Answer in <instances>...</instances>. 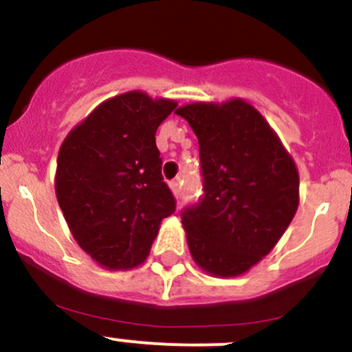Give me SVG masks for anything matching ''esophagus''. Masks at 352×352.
I'll list each match as a JSON object with an SVG mask.
<instances>
[{"label": "esophagus", "mask_w": 352, "mask_h": 352, "mask_svg": "<svg viewBox=\"0 0 352 352\" xmlns=\"http://www.w3.org/2000/svg\"><path fill=\"white\" fill-rule=\"evenodd\" d=\"M180 186H182L180 179H175V180H172V182H170V190H172V194L177 199L180 197Z\"/></svg>", "instance_id": "1"}]
</instances>
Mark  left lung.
Instances as JSON below:
<instances>
[{
    "label": "left lung",
    "instance_id": "left-lung-1",
    "mask_svg": "<svg viewBox=\"0 0 352 352\" xmlns=\"http://www.w3.org/2000/svg\"><path fill=\"white\" fill-rule=\"evenodd\" d=\"M199 141L201 202L182 212L194 262L216 278L242 276L262 261L300 202L293 156L254 105L242 98L175 110Z\"/></svg>",
    "mask_w": 352,
    "mask_h": 352
}]
</instances>
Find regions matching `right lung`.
<instances>
[{"instance_id":"1","label":"right lung","mask_w":352,"mask_h":352,"mask_svg":"<svg viewBox=\"0 0 352 352\" xmlns=\"http://www.w3.org/2000/svg\"><path fill=\"white\" fill-rule=\"evenodd\" d=\"M175 109L170 98L126 91L95 107L59 148V208L78 245L109 271L143 264L162 219L175 211L155 141Z\"/></svg>"}]
</instances>
